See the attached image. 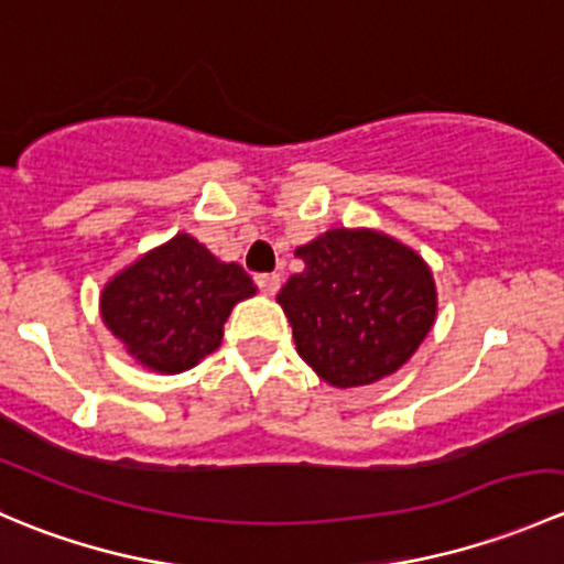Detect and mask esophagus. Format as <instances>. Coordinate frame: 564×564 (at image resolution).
I'll return each mask as SVG.
<instances>
[{
	"instance_id": "34e87169",
	"label": "esophagus",
	"mask_w": 564,
	"mask_h": 564,
	"mask_svg": "<svg viewBox=\"0 0 564 564\" xmlns=\"http://www.w3.org/2000/svg\"><path fill=\"white\" fill-rule=\"evenodd\" d=\"M256 283H259V289L264 294H275L278 289H281V275H275V272H267V275H256Z\"/></svg>"
}]
</instances>
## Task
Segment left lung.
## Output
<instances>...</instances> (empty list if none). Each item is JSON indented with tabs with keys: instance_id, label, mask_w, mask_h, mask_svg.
I'll use <instances>...</instances> for the list:
<instances>
[{
	"instance_id": "8db88e82",
	"label": "left lung",
	"mask_w": 564,
	"mask_h": 564,
	"mask_svg": "<svg viewBox=\"0 0 564 564\" xmlns=\"http://www.w3.org/2000/svg\"><path fill=\"white\" fill-rule=\"evenodd\" d=\"M303 272L278 292L297 355L333 388L392 377L440 311L431 267L379 229H329L294 250Z\"/></svg>"
}]
</instances>
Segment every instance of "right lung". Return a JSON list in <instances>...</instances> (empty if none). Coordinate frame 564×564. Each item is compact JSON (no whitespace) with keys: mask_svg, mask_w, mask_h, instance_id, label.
Listing matches in <instances>:
<instances>
[{"mask_svg":"<svg viewBox=\"0 0 564 564\" xmlns=\"http://www.w3.org/2000/svg\"><path fill=\"white\" fill-rule=\"evenodd\" d=\"M253 294L240 264L180 231L108 278L100 316L139 366L169 377L213 355L231 308Z\"/></svg>","mask_w":564,"mask_h":564,"instance_id":"obj_1","label":"right lung"}]
</instances>
